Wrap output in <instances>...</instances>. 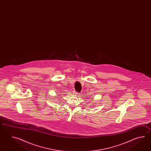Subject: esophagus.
Listing matches in <instances>:
<instances>
[{
	"label": "esophagus",
	"instance_id": "esophagus-1",
	"mask_svg": "<svg viewBox=\"0 0 151 151\" xmlns=\"http://www.w3.org/2000/svg\"><path fill=\"white\" fill-rule=\"evenodd\" d=\"M77 94H78V93L76 92H73V95H74V96H77Z\"/></svg>",
	"mask_w": 151,
	"mask_h": 151
}]
</instances>
